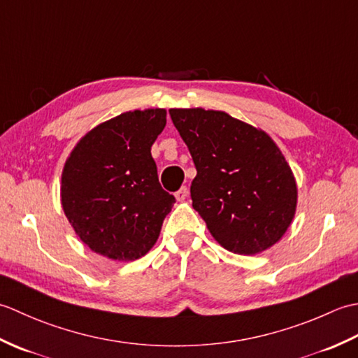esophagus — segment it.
Returning a JSON list of instances; mask_svg holds the SVG:
<instances>
[{"label":"esophagus","mask_w":358,"mask_h":358,"mask_svg":"<svg viewBox=\"0 0 358 358\" xmlns=\"http://www.w3.org/2000/svg\"><path fill=\"white\" fill-rule=\"evenodd\" d=\"M175 199H177L178 201H185V200L187 199V187H186V186L180 187L178 191L175 192Z\"/></svg>","instance_id":"1"}]
</instances>
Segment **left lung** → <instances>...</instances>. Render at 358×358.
I'll list each match as a JSON object with an SVG mask.
<instances>
[{
	"label": "left lung",
	"instance_id": "8db88e82",
	"mask_svg": "<svg viewBox=\"0 0 358 358\" xmlns=\"http://www.w3.org/2000/svg\"><path fill=\"white\" fill-rule=\"evenodd\" d=\"M169 113L196 169L192 206L212 237L240 255L275 245L296 208L294 173L277 144L262 129L222 110Z\"/></svg>",
	"mask_w": 358,
	"mask_h": 358
}]
</instances>
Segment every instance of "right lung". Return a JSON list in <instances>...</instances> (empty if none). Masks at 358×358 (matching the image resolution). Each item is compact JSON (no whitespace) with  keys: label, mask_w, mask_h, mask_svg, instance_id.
Returning a JSON list of instances; mask_svg holds the SVG:
<instances>
[{"label":"right lung","mask_w":358,"mask_h":358,"mask_svg":"<svg viewBox=\"0 0 358 358\" xmlns=\"http://www.w3.org/2000/svg\"><path fill=\"white\" fill-rule=\"evenodd\" d=\"M164 126V109L124 112L87 132L66 159L63 210L94 252L132 262L158 240L175 203L150 154Z\"/></svg>","instance_id":"obj_1"}]
</instances>
